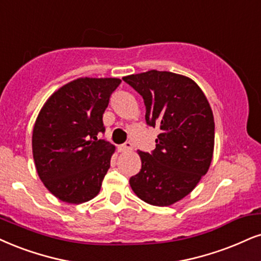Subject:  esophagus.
<instances>
[{"instance_id":"obj_1","label":"esophagus","mask_w":261,"mask_h":261,"mask_svg":"<svg viewBox=\"0 0 261 261\" xmlns=\"http://www.w3.org/2000/svg\"><path fill=\"white\" fill-rule=\"evenodd\" d=\"M129 150H132L130 141H125L124 144H122V145L118 146V151H121V152H125V151H129Z\"/></svg>"}]
</instances>
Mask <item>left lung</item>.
<instances>
[{"instance_id": "1", "label": "left lung", "mask_w": 261, "mask_h": 261, "mask_svg": "<svg viewBox=\"0 0 261 261\" xmlns=\"http://www.w3.org/2000/svg\"><path fill=\"white\" fill-rule=\"evenodd\" d=\"M122 80L143 96L146 124L161 129L155 150H139L141 169L129 179L130 188L149 204L175 203L211 166L214 118L209 102L191 79L173 72L150 70Z\"/></svg>"}]
</instances>
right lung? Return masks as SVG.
Listing matches in <instances>:
<instances>
[{
	"label": "right lung",
	"instance_id": "obj_1",
	"mask_svg": "<svg viewBox=\"0 0 261 261\" xmlns=\"http://www.w3.org/2000/svg\"><path fill=\"white\" fill-rule=\"evenodd\" d=\"M118 79H79L48 99L32 133V153L40 179L67 203L99 194L115 146L105 139L102 115Z\"/></svg>",
	"mask_w": 261,
	"mask_h": 261
}]
</instances>
